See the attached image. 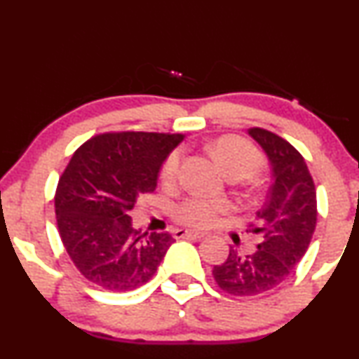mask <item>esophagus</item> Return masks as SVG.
Here are the masks:
<instances>
[{
  "mask_svg": "<svg viewBox=\"0 0 359 359\" xmlns=\"http://www.w3.org/2000/svg\"><path fill=\"white\" fill-rule=\"evenodd\" d=\"M204 236H205L204 232L189 231V229H175L174 231L175 239H184V237H191V239H202Z\"/></svg>",
  "mask_w": 359,
  "mask_h": 359,
  "instance_id": "obj_1",
  "label": "esophagus"
}]
</instances>
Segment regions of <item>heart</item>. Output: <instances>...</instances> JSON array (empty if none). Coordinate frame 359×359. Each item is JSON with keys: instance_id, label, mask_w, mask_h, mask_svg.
I'll list each match as a JSON object with an SVG mask.
<instances>
[{"instance_id": "heart-1", "label": "heart", "mask_w": 359, "mask_h": 359, "mask_svg": "<svg viewBox=\"0 0 359 359\" xmlns=\"http://www.w3.org/2000/svg\"><path fill=\"white\" fill-rule=\"evenodd\" d=\"M214 157L221 163L227 175H239L243 179L256 175L262 165L261 154L252 145L239 137H222L215 140L212 147ZM182 152L174 150L163 163L161 177L165 184L174 182L179 174ZM229 210V202L224 198L191 197L185 198L175 207V217L185 226L209 227L217 221V217Z\"/></svg>"}]
</instances>
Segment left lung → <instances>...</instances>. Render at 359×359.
<instances>
[{
    "instance_id": "left-lung-1",
    "label": "left lung",
    "mask_w": 359,
    "mask_h": 359,
    "mask_svg": "<svg viewBox=\"0 0 359 359\" xmlns=\"http://www.w3.org/2000/svg\"><path fill=\"white\" fill-rule=\"evenodd\" d=\"M248 133L264 150L273 185L252 227L262 243L248 256L231 248L226 262L214 266L215 283L232 296H256L280 286L308 250L318 219L316 189L303 155L264 128Z\"/></svg>"
}]
</instances>
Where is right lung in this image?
Wrapping results in <instances>:
<instances>
[{"label":"right lung","instance_id":"add662e5","mask_svg":"<svg viewBox=\"0 0 359 359\" xmlns=\"http://www.w3.org/2000/svg\"><path fill=\"white\" fill-rule=\"evenodd\" d=\"M182 133H103L73 154L55 196L58 232L76 269L95 286L133 291L152 279L174 243L142 232L128 212L154 192Z\"/></svg>","mask_w":359,"mask_h":359}]
</instances>
